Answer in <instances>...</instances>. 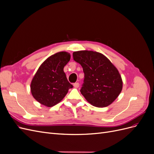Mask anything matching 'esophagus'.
<instances>
[{
	"label": "esophagus",
	"instance_id": "obj_1",
	"mask_svg": "<svg viewBox=\"0 0 154 154\" xmlns=\"http://www.w3.org/2000/svg\"><path fill=\"white\" fill-rule=\"evenodd\" d=\"M73 86L75 87V88H78L80 86V84H79V83H74L73 84Z\"/></svg>",
	"mask_w": 154,
	"mask_h": 154
}]
</instances>
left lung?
I'll return each instance as SVG.
<instances>
[{"label": "left lung", "mask_w": 154, "mask_h": 154, "mask_svg": "<svg viewBox=\"0 0 154 154\" xmlns=\"http://www.w3.org/2000/svg\"><path fill=\"white\" fill-rule=\"evenodd\" d=\"M72 55L74 61L81 65L84 72L82 94L94 106L110 105L123 87L118 69L103 54L95 51H76Z\"/></svg>", "instance_id": "1"}]
</instances>
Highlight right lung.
I'll use <instances>...</instances> for the list:
<instances>
[{
  "label": "right lung",
  "instance_id": "1",
  "mask_svg": "<svg viewBox=\"0 0 154 154\" xmlns=\"http://www.w3.org/2000/svg\"><path fill=\"white\" fill-rule=\"evenodd\" d=\"M71 55L59 52L51 56L41 65L31 83V91L40 103L51 107L58 103L73 87L63 71Z\"/></svg>",
  "mask_w": 154,
  "mask_h": 154
}]
</instances>
